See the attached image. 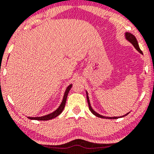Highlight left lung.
Returning a JSON list of instances; mask_svg holds the SVG:
<instances>
[{"mask_svg": "<svg viewBox=\"0 0 154 154\" xmlns=\"http://www.w3.org/2000/svg\"><path fill=\"white\" fill-rule=\"evenodd\" d=\"M125 39H126L128 41V42H130L133 45L134 47L135 48H136L137 50L140 53V54H143V52H142V51L140 50V47H139V45H138V42H137V40L136 37H135L133 35V34H131V33H128V32L125 33ZM86 92H87V102H88L89 109H90V110L91 111V112H92V113L94 115H95V116H97V117H100V118H106V119H117V118H119V117H105V116H103V115H99L98 113H97L96 112H95V111L92 109V106H91V104H90V99H89V96H88V93H87V91H86ZM128 113H129V112H128ZM128 113H127L126 115H123V116H121V117H123L126 116V115H128Z\"/></svg>", "mask_w": 154, "mask_h": 154, "instance_id": "1", "label": "left lung"}]
</instances>
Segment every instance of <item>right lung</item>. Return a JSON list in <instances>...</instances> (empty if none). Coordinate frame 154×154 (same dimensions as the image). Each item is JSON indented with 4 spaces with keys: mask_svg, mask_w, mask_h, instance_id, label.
Returning <instances> with one entry per match:
<instances>
[{
    "mask_svg": "<svg viewBox=\"0 0 154 154\" xmlns=\"http://www.w3.org/2000/svg\"><path fill=\"white\" fill-rule=\"evenodd\" d=\"M71 87H72V84H70L68 87H67L66 89L65 92H64V97H63V100H62V103H61L60 106H59V108L57 109V110L54 111V112L52 113L48 114L47 115H45V116H42V117H27L29 119H31V120H51V119L54 118V117L59 116L61 113L62 112V111L64 110V106H65V103H66V100H67V95H68L69 91L70 90Z\"/></svg>",
    "mask_w": 154,
    "mask_h": 154,
    "instance_id": "add662e5",
    "label": "right lung"
}]
</instances>
